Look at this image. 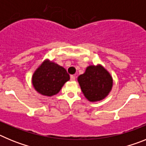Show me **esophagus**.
<instances>
[{"mask_svg":"<svg viewBox=\"0 0 146 146\" xmlns=\"http://www.w3.org/2000/svg\"><path fill=\"white\" fill-rule=\"evenodd\" d=\"M70 80H72V81H74V80H75V76L71 75Z\"/></svg>","mask_w":146,"mask_h":146,"instance_id":"obj_1","label":"esophagus"}]
</instances>
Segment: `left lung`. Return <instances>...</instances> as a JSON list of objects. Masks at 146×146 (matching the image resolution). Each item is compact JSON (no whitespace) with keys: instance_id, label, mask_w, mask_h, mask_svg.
Segmentation results:
<instances>
[{"instance_id":"left-lung-1","label":"left lung","mask_w":146,"mask_h":146,"mask_svg":"<svg viewBox=\"0 0 146 146\" xmlns=\"http://www.w3.org/2000/svg\"><path fill=\"white\" fill-rule=\"evenodd\" d=\"M85 97L91 102L103 100L109 95L113 85V77L101 64L90 65L77 77Z\"/></svg>"}]
</instances>
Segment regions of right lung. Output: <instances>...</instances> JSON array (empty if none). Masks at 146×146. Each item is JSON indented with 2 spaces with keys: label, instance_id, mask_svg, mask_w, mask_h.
I'll use <instances>...</instances> for the list:
<instances>
[{
  "label": "right lung",
  "instance_id": "1",
  "mask_svg": "<svg viewBox=\"0 0 146 146\" xmlns=\"http://www.w3.org/2000/svg\"><path fill=\"white\" fill-rule=\"evenodd\" d=\"M69 79V74L64 67L47 58L34 71L31 80L38 94L51 97L58 94Z\"/></svg>",
  "mask_w": 146,
  "mask_h": 146
}]
</instances>
